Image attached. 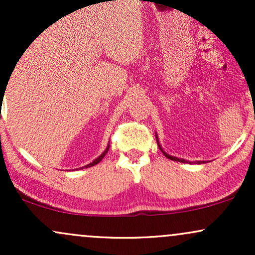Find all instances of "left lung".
<instances>
[{
	"instance_id": "8db88e82",
	"label": "left lung",
	"mask_w": 255,
	"mask_h": 255,
	"mask_svg": "<svg viewBox=\"0 0 255 255\" xmlns=\"http://www.w3.org/2000/svg\"><path fill=\"white\" fill-rule=\"evenodd\" d=\"M156 139H157V144H158V147H159V150L163 152V154H164V156L166 157V158H169V159H171V160H177V162H181V163H186L187 160H184V159H181V158H177V157H172V156H170V154H168L166 153L165 151H163V148H162V146L159 145V141H158V136L156 135ZM191 163V162H189ZM199 164H200V163H203V162H198Z\"/></svg>"
}]
</instances>
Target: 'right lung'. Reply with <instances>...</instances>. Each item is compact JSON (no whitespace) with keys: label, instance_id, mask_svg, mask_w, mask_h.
Wrapping results in <instances>:
<instances>
[{"label":"right lung","instance_id":"obj_1","mask_svg":"<svg viewBox=\"0 0 255 255\" xmlns=\"http://www.w3.org/2000/svg\"><path fill=\"white\" fill-rule=\"evenodd\" d=\"M108 151H109V145H108V147H107V148H105V151L103 152V153H102V154H101V156H99L98 158H96V159H95V160H93V162H92V163H90V164H87V165H85V166H83V168H90V166H93V165L98 164V163H99V162H101V160H102V159H103V157L105 156V154H107V153H108ZM80 169H81V168H80Z\"/></svg>","mask_w":255,"mask_h":255}]
</instances>
